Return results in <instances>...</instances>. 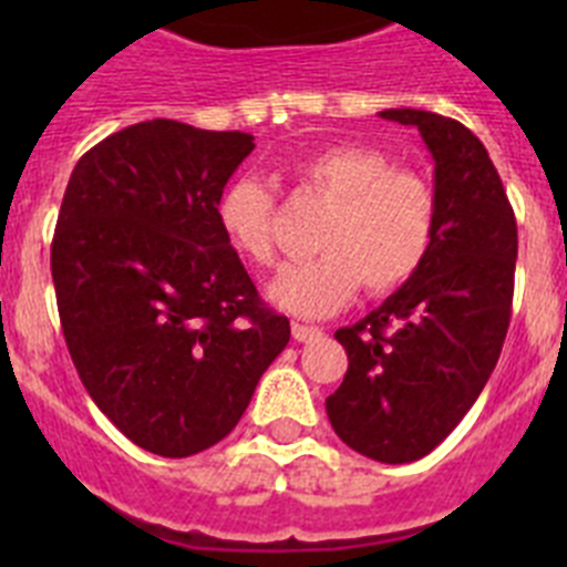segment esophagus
Here are the masks:
<instances>
[{
	"mask_svg": "<svg viewBox=\"0 0 567 567\" xmlns=\"http://www.w3.org/2000/svg\"><path fill=\"white\" fill-rule=\"evenodd\" d=\"M292 338L298 340V343H309V340L320 338V329L307 327V323H292Z\"/></svg>",
	"mask_w": 567,
	"mask_h": 567,
	"instance_id": "34e87169",
	"label": "esophagus"
}]
</instances>
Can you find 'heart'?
Masks as SVG:
<instances>
[{"instance_id":"obj_1","label":"heart","mask_w":567,"mask_h":567,"mask_svg":"<svg viewBox=\"0 0 567 567\" xmlns=\"http://www.w3.org/2000/svg\"><path fill=\"white\" fill-rule=\"evenodd\" d=\"M289 175L329 209L320 218V252L287 267L269 298L298 318H323L343 309L360 284L369 295H389L414 278L437 238L440 198L432 178L398 167L385 150L338 142L300 155ZM218 227L229 247L258 267L278 249V202L252 175H240L218 198Z\"/></svg>"}]
</instances>
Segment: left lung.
I'll use <instances>...</instances> for the list:
<instances>
[{"label": "left lung", "mask_w": 567, "mask_h": 567, "mask_svg": "<svg viewBox=\"0 0 567 567\" xmlns=\"http://www.w3.org/2000/svg\"><path fill=\"white\" fill-rule=\"evenodd\" d=\"M414 124L434 158L437 238L423 269L334 338L349 354L327 398L334 434L378 463L437 449L488 383L511 320L517 218L477 135L429 110H383Z\"/></svg>", "instance_id": "obj_1"}]
</instances>
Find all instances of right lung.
<instances>
[{"mask_svg":"<svg viewBox=\"0 0 567 567\" xmlns=\"http://www.w3.org/2000/svg\"><path fill=\"white\" fill-rule=\"evenodd\" d=\"M252 150L240 130L153 118L90 147L64 189L50 247L64 343L93 403L158 457L227 437L289 343L215 215Z\"/></svg>","mask_w":567,"mask_h":567,"instance_id":"obj_1","label":"right lung"}]
</instances>
